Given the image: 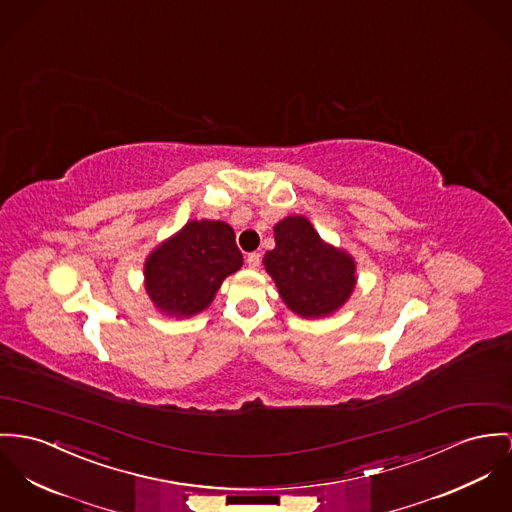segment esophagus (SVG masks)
<instances>
[{"label": "esophagus", "mask_w": 512, "mask_h": 512, "mask_svg": "<svg viewBox=\"0 0 512 512\" xmlns=\"http://www.w3.org/2000/svg\"><path fill=\"white\" fill-rule=\"evenodd\" d=\"M247 265L251 267V269H257L259 265H261V255L255 251V253H249L247 255Z\"/></svg>", "instance_id": "1"}]
</instances>
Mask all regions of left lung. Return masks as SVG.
I'll return each mask as SVG.
<instances>
[{"instance_id": "1", "label": "left lung", "mask_w": 512, "mask_h": 512, "mask_svg": "<svg viewBox=\"0 0 512 512\" xmlns=\"http://www.w3.org/2000/svg\"><path fill=\"white\" fill-rule=\"evenodd\" d=\"M276 247L265 255L284 304L302 317H319L341 308L354 288V261L325 245L304 216L275 226Z\"/></svg>"}]
</instances>
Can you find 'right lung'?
<instances>
[{
    "label": "right lung",
    "instance_id": "1",
    "mask_svg": "<svg viewBox=\"0 0 512 512\" xmlns=\"http://www.w3.org/2000/svg\"><path fill=\"white\" fill-rule=\"evenodd\" d=\"M243 265L234 230L224 222H189L146 263V290L159 312L187 317L202 312L222 280Z\"/></svg>",
    "mask_w": 512,
    "mask_h": 512
}]
</instances>
